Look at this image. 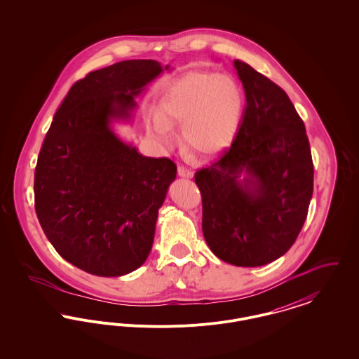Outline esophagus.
Listing matches in <instances>:
<instances>
[{"mask_svg": "<svg viewBox=\"0 0 359 359\" xmlns=\"http://www.w3.org/2000/svg\"><path fill=\"white\" fill-rule=\"evenodd\" d=\"M177 175L180 177H186V179H191L192 177V172L189 171L188 168H186L184 165H179L177 167Z\"/></svg>", "mask_w": 359, "mask_h": 359, "instance_id": "esophagus-1", "label": "esophagus"}]
</instances>
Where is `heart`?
I'll use <instances>...</instances> for the list:
<instances>
[{
  "mask_svg": "<svg viewBox=\"0 0 359 359\" xmlns=\"http://www.w3.org/2000/svg\"><path fill=\"white\" fill-rule=\"evenodd\" d=\"M245 91L230 74L188 72L163 94L151 128L163 144L175 140L172 122L195 152L215 154L231 144L245 113Z\"/></svg>",
  "mask_w": 359,
  "mask_h": 359,
  "instance_id": "1",
  "label": "heart"
}]
</instances>
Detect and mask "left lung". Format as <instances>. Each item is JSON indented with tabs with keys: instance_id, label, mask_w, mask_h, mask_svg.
Wrapping results in <instances>:
<instances>
[{
	"instance_id": "left-lung-1",
	"label": "left lung",
	"mask_w": 359,
	"mask_h": 359,
	"mask_svg": "<svg viewBox=\"0 0 359 359\" xmlns=\"http://www.w3.org/2000/svg\"><path fill=\"white\" fill-rule=\"evenodd\" d=\"M246 106L230 149L195 173L211 252L236 266L284 256L307 218L313 164L304 122L287 93L234 60Z\"/></svg>"
}]
</instances>
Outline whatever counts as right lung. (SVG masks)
I'll use <instances>...</instances> for the list:
<instances>
[{"label":"right lung","mask_w":359,"mask_h":359,"mask_svg":"<svg viewBox=\"0 0 359 359\" xmlns=\"http://www.w3.org/2000/svg\"><path fill=\"white\" fill-rule=\"evenodd\" d=\"M164 69L141 59L88 72L69 88L44 138L36 214L56 252L87 273L120 277L151 253L176 165L138 154L113 122L133 118L137 97Z\"/></svg>","instance_id":"right-lung-1"}]
</instances>
